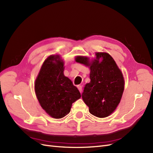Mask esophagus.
<instances>
[{
	"mask_svg": "<svg viewBox=\"0 0 153 153\" xmlns=\"http://www.w3.org/2000/svg\"><path fill=\"white\" fill-rule=\"evenodd\" d=\"M77 88H78V90H79L80 93H81V92H82V86H81V85H77Z\"/></svg>",
	"mask_w": 153,
	"mask_h": 153,
	"instance_id": "1",
	"label": "esophagus"
}]
</instances>
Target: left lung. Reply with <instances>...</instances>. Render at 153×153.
<instances>
[{
  "label": "left lung",
  "instance_id": "8db88e82",
  "mask_svg": "<svg viewBox=\"0 0 153 153\" xmlns=\"http://www.w3.org/2000/svg\"><path fill=\"white\" fill-rule=\"evenodd\" d=\"M95 55L96 59L91 62L89 58L82 56L76 57V61L90 66L91 81L85 85L82 98L92 115L102 118L111 114L120 103L125 81L121 70L109 54L96 53Z\"/></svg>",
  "mask_w": 153,
  "mask_h": 153
}]
</instances>
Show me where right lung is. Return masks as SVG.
<instances>
[{
	"mask_svg": "<svg viewBox=\"0 0 153 153\" xmlns=\"http://www.w3.org/2000/svg\"><path fill=\"white\" fill-rule=\"evenodd\" d=\"M63 62L59 55H51L44 61L35 81V92L42 109L55 119L71 111L72 103L81 93L63 74Z\"/></svg>",
	"mask_w": 153,
	"mask_h": 153,
	"instance_id": "obj_1",
	"label": "right lung"
}]
</instances>
